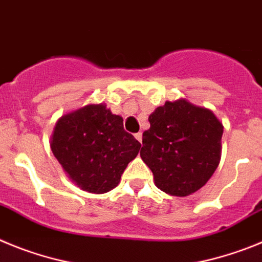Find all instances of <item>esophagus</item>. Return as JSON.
<instances>
[{
	"label": "esophagus",
	"instance_id": "obj_1",
	"mask_svg": "<svg viewBox=\"0 0 262 262\" xmlns=\"http://www.w3.org/2000/svg\"><path fill=\"white\" fill-rule=\"evenodd\" d=\"M142 138H143V134H142V133L135 134V139H136V140H138V142L142 143Z\"/></svg>",
	"mask_w": 262,
	"mask_h": 262
}]
</instances>
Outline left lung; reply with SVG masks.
<instances>
[{
	"label": "left lung",
	"instance_id": "obj_1",
	"mask_svg": "<svg viewBox=\"0 0 262 262\" xmlns=\"http://www.w3.org/2000/svg\"><path fill=\"white\" fill-rule=\"evenodd\" d=\"M140 157L151 169L155 185L176 196H186L209 181L221 160L223 126L205 107L186 99L165 102L149 115Z\"/></svg>",
	"mask_w": 262,
	"mask_h": 262
}]
</instances>
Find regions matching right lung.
<instances>
[{"label": "right lung", "mask_w": 262, "mask_h": 262, "mask_svg": "<svg viewBox=\"0 0 262 262\" xmlns=\"http://www.w3.org/2000/svg\"><path fill=\"white\" fill-rule=\"evenodd\" d=\"M142 144L123 128V119L105 105H88L57 120L51 149L82 190H113Z\"/></svg>", "instance_id": "right-lung-1"}]
</instances>
